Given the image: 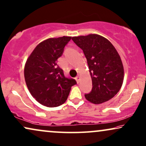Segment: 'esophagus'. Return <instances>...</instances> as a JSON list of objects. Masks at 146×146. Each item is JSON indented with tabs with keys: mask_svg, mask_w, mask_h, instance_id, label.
Wrapping results in <instances>:
<instances>
[{
	"mask_svg": "<svg viewBox=\"0 0 146 146\" xmlns=\"http://www.w3.org/2000/svg\"><path fill=\"white\" fill-rule=\"evenodd\" d=\"M75 79H76V80L77 83H79V81H80V76L78 75L75 78Z\"/></svg>",
	"mask_w": 146,
	"mask_h": 146,
	"instance_id": "esophagus-1",
	"label": "esophagus"
}]
</instances>
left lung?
<instances>
[{
  "instance_id": "8db88e82",
  "label": "left lung",
  "mask_w": 146,
  "mask_h": 146,
  "mask_svg": "<svg viewBox=\"0 0 146 146\" xmlns=\"http://www.w3.org/2000/svg\"><path fill=\"white\" fill-rule=\"evenodd\" d=\"M72 39L84 52L92 78V90L84 94L85 98L94 104L111 99L120 90L124 78L123 66L116 49L108 39L97 34Z\"/></svg>"
}]
</instances>
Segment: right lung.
Here are the masks:
<instances>
[{"instance_id": "1", "label": "right lung", "mask_w": 146, "mask_h": 146, "mask_svg": "<svg viewBox=\"0 0 146 146\" xmlns=\"http://www.w3.org/2000/svg\"><path fill=\"white\" fill-rule=\"evenodd\" d=\"M72 37L50 38L39 43L26 62L24 76L31 95L41 105L56 107L67 100L71 87L76 84L66 78L57 60Z\"/></svg>"}]
</instances>
